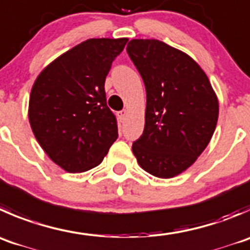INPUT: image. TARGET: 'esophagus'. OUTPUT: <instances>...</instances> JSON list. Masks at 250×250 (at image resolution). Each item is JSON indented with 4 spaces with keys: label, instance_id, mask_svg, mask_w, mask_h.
Masks as SVG:
<instances>
[{
    "label": "esophagus",
    "instance_id": "esophagus-1",
    "mask_svg": "<svg viewBox=\"0 0 250 250\" xmlns=\"http://www.w3.org/2000/svg\"><path fill=\"white\" fill-rule=\"evenodd\" d=\"M118 118H120L121 121H123L125 118V116H127V110H123V111H120V112L117 113Z\"/></svg>",
    "mask_w": 250,
    "mask_h": 250
}]
</instances>
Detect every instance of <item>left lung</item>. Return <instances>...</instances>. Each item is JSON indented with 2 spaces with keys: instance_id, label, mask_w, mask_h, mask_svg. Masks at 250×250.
I'll list each match as a JSON object with an SVG mask.
<instances>
[{
  "instance_id": "1",
  "label": "left lung",
  "mask_w": 250,
  "mask_h": 250,
  "mask_svg": "<svg viewBox=\"0 0 250 250\" xmlns=\"http://www.w3.org/2000/svg\"><path fill=\"white\" fill-rule=\"evenodd\" d=\"M127 52L146 90L145 125L132 150L139 166L172 178L192 166L209 144L219 100L190 56L155 39H133Z\"/></svg>"
}]
</instances>
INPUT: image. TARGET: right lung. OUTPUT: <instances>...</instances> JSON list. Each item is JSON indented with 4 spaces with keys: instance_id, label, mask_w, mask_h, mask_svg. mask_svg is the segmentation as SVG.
I'll list each match as a JSON object with an SVG mask.
<instances>
[{
    "instance_id": "add662e5",
    "label": "right lung",
    "mask_w": 250,
    "mask_h": 250,
    "mask_svg": "<svg viewBox=\"0 0 250 250\" xmlns=\"http://www.w3.org/2000/svg\"><path fill=\"white\" fill-rule=\"evenodd\" d=\"M127 38L89 39L42 69L31 88L29 122L47 156L71 173L101 164L118 137L105 79Z\"/></svg>"
}]
</instances>
